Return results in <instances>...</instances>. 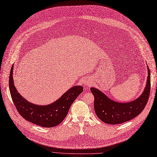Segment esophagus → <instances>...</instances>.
<instances>
[{
  "instance_id": "34e87169",
  "label": "esophagus",
  "mask_w": 157,
  "mask_h": 157,
  "mask_svg": "<svg viewBox=\"0 0 157 157\" xmlns=\"http://www.w3.org/2000/svg\"><path fill=\"white\" fill-rule=\"evenodd\" d=\"M90 83V82L89 80H85L84 81V84L85 85H89Z\"/></svg>"
}]
</instances>
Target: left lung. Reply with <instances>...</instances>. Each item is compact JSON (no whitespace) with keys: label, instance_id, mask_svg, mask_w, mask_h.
Returning a JSON list of instances; mask_svg holds the SVG:
<instances>
[{"label":"left lung","instance_id":"1","mask_svg":"<svg viewBox=\"0 0 157 157\" xmlns=\"http://www.w3.org/2000/svg\"><path fill=\"white\" fill-rule=\"evenodd\" d=\"M147 69L146 88L143 94L134 101L118 103L111 100L98 90L90 88L94 96V109L98 118L108 124L116 125L131 120L138 116L144 109L150 94L151 74L150 69Z\"/></svg>","mask_w":157,"mask_h":157}]
</instances>
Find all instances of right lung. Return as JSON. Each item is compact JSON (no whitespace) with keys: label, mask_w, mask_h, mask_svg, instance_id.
Here are the masks:
<instances>
[{"label":"right lung","mask_w":157,"mask_h":157,"mask_svg":"<svg viewBox=\"0 0 157 157\" xmlns=\"http://www.w3.org/2000/svg\"><path fill=\"white\" fill-rule=\"evenodd\" d=\"M13 71V65L11 69L9 86L14 105L25 120L40 127L49 128L59 125L67 116L73 102L83 91L82 86H75L52 104L44 106L33 104L23 98L15 88Z\"/></svg>","instance_id":"obj_1"}]
</instances>
